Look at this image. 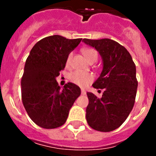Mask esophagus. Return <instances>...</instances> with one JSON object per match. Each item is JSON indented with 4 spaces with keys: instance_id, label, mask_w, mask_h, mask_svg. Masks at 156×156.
I'll return each mask as SVG.
<instances>
[{
    "instance_id": "obj_1",
    "label": "esophagus",
    "mask_w": 156,
    "mask_h": 156,
    "mask_svg": "<svg viewBox=\"0 0 156 156\" xmlns=\"http://www.w3.org/2000/svg\"><path fill=\"white\" fill-rule=\"evenodd\" d=\"M81 94H82V95H85V94H86L85 90H84V89H81Z\"/></svg>"
}]
</instances>
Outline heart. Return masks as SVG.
Wrapping results in <instances>:
<instances>
[{
	"instance_id": "1",
	"label": "heart",
	"mask_w": 156,
	"mask_h": 156,
	"mask_svg": "<svg viewBox=\"0 0 156 156\" xmlns=\"http://www.w3.org/2000/svg\"><path fill=\"white\" fill-rule=\"evenodd\" d=\"M84 56L87 58V59L90 62H95L98 59V53L97 50L94 48H85L82 50ZM73 53L70 52L66 57V66L70 65L71 61H72ZM69 79L72 81L73 84L80 87H86L90 82H92L94 79V75L91 73L85 72H81V71H74L71 72L69 75Z\"/></svg>"
}]
</instances>
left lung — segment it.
<instances>
[{
	"label": "left lung",
	"mask_w": 156,
	"mask_h": 156,
	"mask_svg": "<svg viewBox=\"0 0 156 156\" xmlns=\"http://www.w3.org/2000/svg\"><path fill=\"white\" fill-rule=\"evenodd\" d=\"M82 41L102 56L103 71L93 87L105 90L102 98L87 93L86 119L94 130L112 131L125 122L134 105L138 85L136 66L127 49L115 41L84 38Z\"/></svg>",
	"instance_id": "left-lung-1"
}]
</instances>
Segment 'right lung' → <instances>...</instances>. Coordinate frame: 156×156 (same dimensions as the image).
Here are the masks:
<instances>
[{"label": "right lung", "mask_w": 156, "mask_h": 156, "mask_svg": "<svg viewBox=\"0 0 156 156\" xmlns=\"http://www.w3.org/2000/svg\"><path fill=\"white\" fill-rule=\"evenodd\" d=\"M81 40L48 36L30 51L21 79L22 100L30 119L39 127L53 129L64 125L81 94L80 87L71 82L62 90L56 78L65 68L69 53Z\"/></svg>", "instance_id": "obj_1"}]
</instances>
